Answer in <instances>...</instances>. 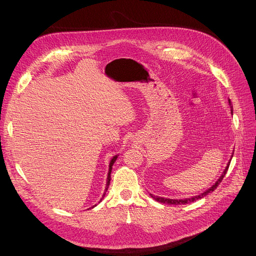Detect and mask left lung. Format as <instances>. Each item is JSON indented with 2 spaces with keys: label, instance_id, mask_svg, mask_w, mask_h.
<instances>
[{
  "label": "left lung",
  "instance_id": "left-lung-1",
  "mask_svg": "<svg viewBox=\"0 0 256 256\" xmlns=\"http://www.w3.org/2000/svg\"><path fill=\"white\" fill-rule=\"evenodd\" d=\"M228 102H230V99H228ZM230 108H233V106H230ZM232 112H233V110H232ZM233 154H234V152H233ZM232 158H233V154H232V156H230V161L228 162V164H226V168H224V171L222 172L221 176L218 178V180H216V182L210 188H208V189H207L206 191H204L203 193H200L198 196H191V198H180V200H177V198H164V196H154V194H150V196H152L154 200H156L157 202L164 203V204H168V205L188 204V203H191V202H194V200H196L202 198L206 196L208 194V193H210V192L214 191V190L216 189V187H218V184L222 182L223 177L226 176V172H228V166H230Z\"/></svg>",
  "mask_w": 256,
  "mask_h": 256
}]
</instances>
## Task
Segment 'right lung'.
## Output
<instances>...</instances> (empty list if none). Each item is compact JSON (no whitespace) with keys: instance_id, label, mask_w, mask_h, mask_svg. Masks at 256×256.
Wrapping results in <instances>:
<instances>
[{"instance_id":"obj_1","label":"right lung","mask_w":256,"mask_h":256,"mask_svg":"<svg viewBox=\"0 0 256 256\" xmlns=\"http://www.w3.org/2000/svg\"><path fill=\"white\" fill-rule=\"evenodd\" d=\"M118 154H115V156L111 159L110 164H109V172H108V176H106V189H104V194H102V198H100V202H102V198H104V196H106V192L108 188H109L110 180H111V171H112V166H113V164H114V162L116 161V159H118ZM95 206H96V205H94L92 207H95Z\"/></svg>"}]
</instances>
